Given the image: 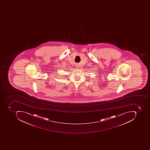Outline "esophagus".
<instances>
[{
    "label": "esophagus",
    "mask_w": 150,
    "mask_h": 150,
    "mask_svg": "<svg viewBox=\"0 0 150 150\" xmlns=\"http://www.w3.org/2000/svg\"><path fill=\"white\" fill-rule=\"evenodd\" d=\"M76 68H79V65H76Z\"/></svg>",
    "instance_id": "obj_1"
}]
</instances>
